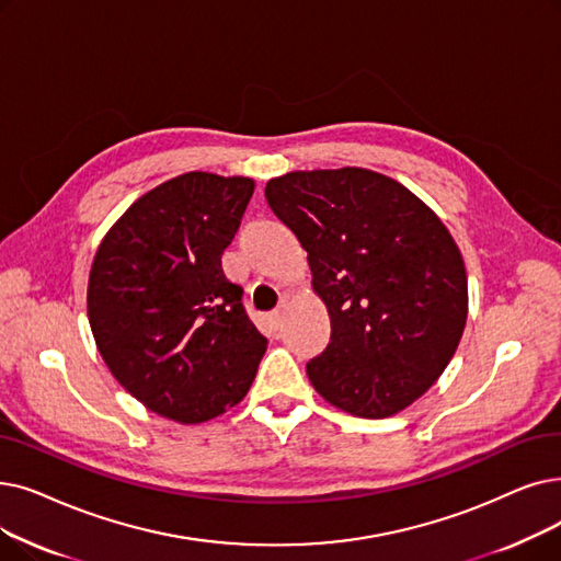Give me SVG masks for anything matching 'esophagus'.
Masks as SVG:
<instances>
[{"mask_svg":"<svg viewBox=\"0 0 561 561\" xmlns=\"http://www.w3.org/2000/svg\"><path fill=\"white\" fill-rule=\"evenodd\" d=\"M284 316H286V307L282 305L279 309H275L271 316H267V323H271L273 330H279L284 325Z\"/></svg>","mask_w":561,"mask_h":561,"instance_id":"obj_1","label":"esophagus"}]
</instances>
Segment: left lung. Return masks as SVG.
Instances as JSON below:
<instances>
[{
  "mask_svg": "<svg viewBox=\"0 0 561 561\" xmlns=\"http://www.w3.org/2000/svg\"><path fill=\"white\" fill-rule=\"evenodd\" d=\"M267 206L307 252L330 344L307 362L325 401L357 417L403 410L445 371L468 319V277L447 227L401 183L359 167L290 172Z\"/></svg>",
  "mask_w": 561,
  "mask_h": 561,
  "instance_id": "1",
  "label": "left lung"
}]
</instances>
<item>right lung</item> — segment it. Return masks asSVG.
<instances>
[{
	"label": "right lung",
	"instance_id": "right-lung-1",
	"mask_svg": "<svg viewBox=\"0 0 561 561\" xmlns=\"http://www.w3.org/2000/svg\"><path fill=\"white\" fill-rule=\"evenodd\" d=\"M254 181L190 172L137 199L95 252L89 323L128 392L158 415L199 424L233 408L267 339L225 277Z\"/></svg>",
	"mask_w": 561,
	"mask_h": 561
}]
</instances>
